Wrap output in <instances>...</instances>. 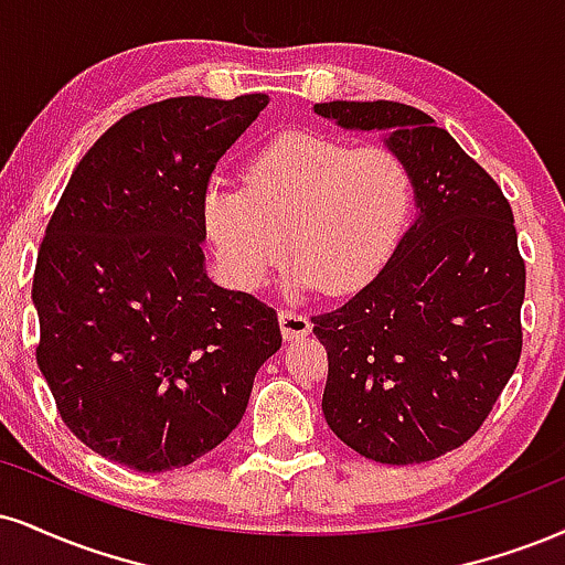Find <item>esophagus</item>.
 <instances>
[{"label":"esophagus","instance_id":"1","mask_svg":"<svg viewBox=\"0 0 565 565\" xmlns=\"http://www.w3.org/2000/svg\"><path fill=\"white\" fill-rule=\"evenodd\" d=\"M278 323H281V334L287 342H291V339H302L310 334L312 323L308 321V318L302 316V312H295V310H281L278 312Z\"/></svg>","mask_w":565,"mask_h":565}]
</instances>
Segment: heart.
<instances>
[{
  "label": "heart",
  "instance_id": "b5f03b06",
  "mask_svg": "<svg viewBox=\"0 0 565 565\" xmlns=\"http://www.w3.org/2000/svg\"><path fill=\"white\" fill-rule=\"evenodd\" d=\"M244 183L210 181L202 194L207 239L244 289L260 287L291 253L297 287L352 295L382 274L416 205L403 154L321 131L265 141L247 160Z\"/></svg>",
  "mask_w": 565,
  "mask_h": 565
}]
</instances>
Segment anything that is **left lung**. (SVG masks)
<instances>
[{
	"mask_svg": "<svg viewBox=\"0 0 565 565\" xmlns=\"http://www.w3.org/2000/svg\"><path fill=\"white\" fill-rule=\"evenodd\" d=\"M316 113L384 131L411 166L418 207L382 274L342 308L310 318L329 355L326 424L376 463H426L481 429L519 365L526 265L513 210L492 175L416 107L321 102Z\"/></svg>",
	"mask_w": 565,
	"mask_h": 565,
	"instance_id": "left-lung-1",
	"label": "left lung"
}]
</instances>
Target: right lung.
<instances>
[{
	"label": "right lung",
	"instance_id": "1",
	"mask_svg": "<svg viewBox=\"0 0 565 565\" xmlns=\"http://www.w3.org/2000/svg\"><path fill=\"white\" fill-rule=\"evenodd\" d=\"M265 105L173 97L124 115L81 158L39 247V369L67 429L134 471L221 445L281 348L276 310L210 281L202 253L210 175Z\"/></svg>",
	"mask_w": 565,
	"mask_h": 565
}]
</instances>
